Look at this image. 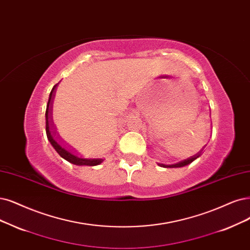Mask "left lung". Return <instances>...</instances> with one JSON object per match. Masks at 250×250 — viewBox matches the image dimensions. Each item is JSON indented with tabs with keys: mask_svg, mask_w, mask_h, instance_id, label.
I'll return each instance as SVG.
<instances>
[{
	"mask_svg": "<svg viewBox=\"0 0 250 250\" xmlns=\"http://www.w3.org/2000/svg\"><path fill=\"white\" fill-rule=\"evenodd\" d=\"M202 151V150H201ZM201 151H199L197 154H195L193 156H190V158L187 159V160H183L179 163H176V164H173V165H164V164H158L160 167H164V168H180V167H184V166H187L188 164H190L191 162L195 161L196 159H198L200 154H201Z\"/></svg>",
	"mask_w": 250,
	"mask_h": 250,
	"instance_id": "1",
	"label": "left lung"
}]
</instances>
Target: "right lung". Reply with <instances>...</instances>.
Listing matches in <instances>:
<instances>
[{
    "label": "right lung",
    "instance_id": "add662e5",
    "mask_svg": "<svg viewBox=\"0 0 250 250\" xmlns=\"http://www.w3.org/2000/svg\"><path fill=\"white\" fill-rule=\"evenodd\" d=\"M55 86L50 91L49 95V100L47 103V107H46V112H45V117H46V135H47V139L52 145L53 148L55 149L62 159L68 161L71 164L77 165V166H97L100 165L102 162H103V159H84V158H80L77 154L73 152L69 147L64 144L63 142L61 141V139L57 137L54 132H52V127H51V117H50V112H51V102L52 98L54 96V91H55Z\"/></svg>",
    "mask_w": 250,
    "mask_h": 250
}]
</instances>
